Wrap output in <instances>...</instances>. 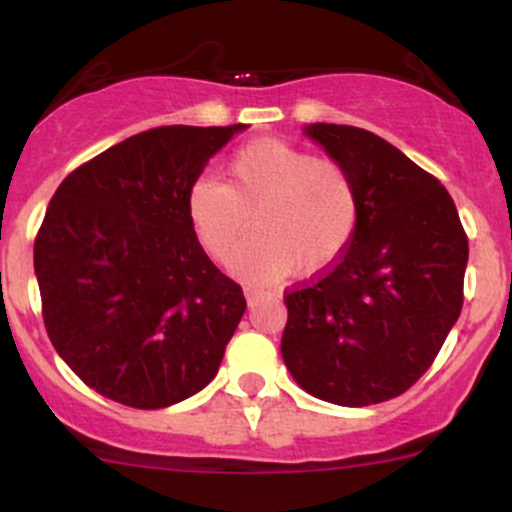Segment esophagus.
<instances>
[{"mask_svg":"<svg viewBox=\"0 0 512 512\" xmlns=\"http://www.w3.org/2000/svg\"><path fill=\"white\" fill-rule=\"evenodd\" d=\"M257 297H260V292H257V289L245 287V299H247V304H252V301H255Z\"/></svg>","mask_w":512,"mask_h":512,"instance_id":"1","label":"esophagus"}]
</instances>
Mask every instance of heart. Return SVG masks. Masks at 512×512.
<instances>
[{"label":"heart","mask_w":512,"mask_h":512,"mask_svg":"<svg viewBox=\"0 0 512 512\" xmlns=\"http://www.w3.org/2000/svg\"><path fill=\"white\" fill-rule=\"evenodd\" d=\"M256 215L258 235L232 245ZM186 215L198 242L230 272L270 284L336 265L351 245L360 198L351 171L282 139H257L228 161V184L201 176L186 193Z\"/></svg>","instance_id":"b5f03b06"}]
</instances>
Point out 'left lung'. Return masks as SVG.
Here are the masks:
<instances>
[{
  "mask_svg": "<svg viewBox=\"0 0 512 512\" xmlns=\"http://www.w3.org/2000/svg\"><path fill=\"white\" fill-rule=\"evenodd\" d=\"M304 134L351 171L360 218L341 260L284 297L282 358L319 400L378 405L427 373L459 319L469 240L449 191L383 137L326 122Z\"/></svg>",
  "mask_w": 512,
  "mask_h": 512,
  "instance_id": "left-lung-1",
  "label": "left lung"
}]
</instances>
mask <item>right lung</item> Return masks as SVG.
<instances>
[{
	"label": "right lung",
	"mask_w": 512,
	"mask_h": 512,
	"mask_svg": "<svg viewBox=\"0 0 512 512\" xmlns=\"http://www.w3.org/2000/svg\"><path fill=\"white\" fill-rule=\"evenodd\" d=\"M245 125L139 132L78 166L34 242L43 324L102 397L161 410L215 378L245 297L208 260L186 193Z\"/></svg>",
	"instance_id": "add662e5"
}]
</instances>
